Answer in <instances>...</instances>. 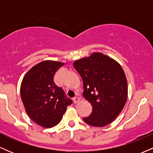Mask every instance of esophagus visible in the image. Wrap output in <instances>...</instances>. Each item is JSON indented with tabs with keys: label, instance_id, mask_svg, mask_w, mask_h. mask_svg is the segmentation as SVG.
<instances>
[{
	"label": "esophagus",
	"instance_id": "34e87169",
	"mask_svg": "<svg viewBox=\"0 0 153 153\" xmlns=\"http://www.w3.org/2000/svg\"><path fill=\"white\" fill-rule=\"evenodd\" d=\"M79 101H80V98H79V97H77V96H75V97L73 98V102H74L75 103H78Z\"/></svg>",
	"mask_w": 153,
	"mask_h": 153
}]
</instances>
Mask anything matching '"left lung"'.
<instances>
[{"instance_id":"1","label":"left lung","mask_w":153,"mask_h":153,"mask_svg":"<svg viewBox=\"0 0 153 153\" xmlns=\"http://www.w3.org/2000/svg\"><path fill=\"white\" fill-rule=\"evenodd\" d=\"M83 82L84 98L91 103L92 113L83 118L94 127L108 125L118 117L127 102L125 73L117 61L101 52H94L73 62Z\"/></svg>"}]
</instances>
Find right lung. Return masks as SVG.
<instances>
[{"label":"right lung","mask_w":153,"mask_h":153,"mask_svg":"<svg viewBox=\"0 0 153 153\" xmlns=\"http://www.w3.org/2000/svg\"><path fill=\"white\" fill-rule=\"evenodd\" d=\"M63 65L64 63L52 60L38 63L26 73L21 84V97L26 113L43 127L57 125L73 103L53 80L54 73Z\"/></svg>","instance_id":"add662e5"}]
</instances>
